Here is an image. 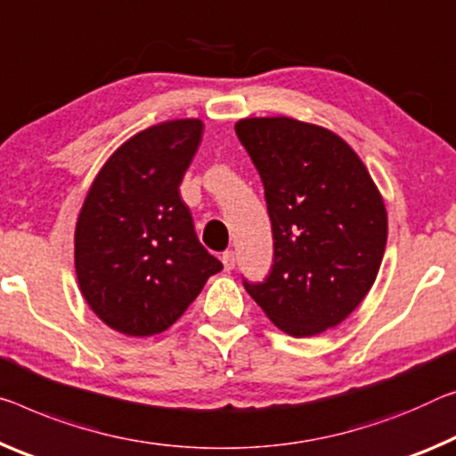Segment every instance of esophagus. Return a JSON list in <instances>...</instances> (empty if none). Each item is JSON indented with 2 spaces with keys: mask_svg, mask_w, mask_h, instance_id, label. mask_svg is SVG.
<instances>
[{
  "mask_svg": "<svg viewBox=\"0 0 456 456\" xmlns=\"http://www.w3.org/2000/svg\"><path fill=\"white\" fill-rule=\"evenodd\" d=\"M223 267H225L227 272H231L235 267V262H237V257H235V254L233 251H225V254H223Z\"/></svg>",
  "mask_w": 456,
  "mask_h": 456,
  "instance_id": "obj_1",
  "label": "esophagus"
}]
</instances>
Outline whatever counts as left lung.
I'll use <instances>...</instances> for the list:
<instances>
[{
	"instance_id": "obj_1",
	"label": "left lung",
	"mask_w": 456,
	"mask_h": 456,
	"mask_svg": "<svg viewBox=\"0 0 456 456\" xmlns=\"http://www.w3.org/2000/svg\"><path fill=\"white\" fill-rule=\"evenodd\" d=\"M264 183L273 264L243 280L280 330L314 337L343 322L378 276L387 241L384 199L349 143L292 118L235 124Z\"/></svg>"
}]
</instances>
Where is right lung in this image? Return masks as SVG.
I'll list each match as a JSON object with an SVG mask.
<instances>
[{"instance_id": "right-lung-1", "label": "right lung", "mask_w": 456, "mask_h": 456, "mask_svg": "<svg viewBox=\"0 0 456 456\" xmlns=\"http://www.w3.org/2000/svg\"><path fill=\"white\" fill-rule=\"evenodd\" d=\"M202 135L200 119L135 134L93 180L75 231L86 305L107 327L151 337L175 324L223 264L202 248L178 186Z\"/></svg>"}]
</instances>
